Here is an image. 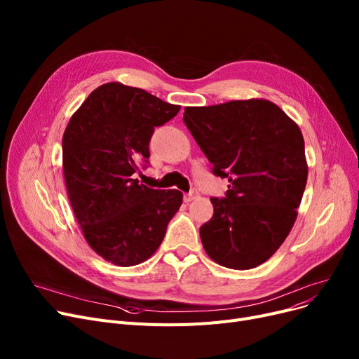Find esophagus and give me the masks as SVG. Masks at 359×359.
Here are the masks:
<instances>
[{
  "instance_id": "obj_1",
  "label": "esophagus",
  "mask_w": 359,
  "mask_h": 359,
  "mask_svg": "<svg viewBox=\"0 0 359 359\" xmlns=\"http://www.w3.org/2000/svg\"><path fill=\"white\" fill-rule=\"evenodd\" d=\"M195 198H198V192H196V191H191L189 194L184 195V202H191V201H194Z\"/></svg>"
}]
</instances>
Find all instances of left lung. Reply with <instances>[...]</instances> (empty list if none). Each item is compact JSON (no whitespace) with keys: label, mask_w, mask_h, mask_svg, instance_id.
Wrapping results in <instances>:
<instances>
[{"label":"left lung","mask_w":359,"mask_h":359,"mask_svg":"<svg viewBox=\"0 0 359 359\" xmlns=\"http://www.w3.org/2000/svg\"><path fill=\"white\" fill-rule=\"evenodd\" d=\"M183 122L212 173L230 182L224 198H211L214 215L199 230L205 252L230 269L262 265L290 234L306 189L298 125L263 99L186 107Z\"/></svg>","instance_id":"8db88e82"}]
</instances>
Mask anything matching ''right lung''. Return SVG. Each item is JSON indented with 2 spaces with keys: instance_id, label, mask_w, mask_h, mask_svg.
I'll use <instances>...</instances> for the list:
<instances>
[{
  "instance_id": "add662e5",
  "label": "right lung",
  "mask_w": 359,
  "mask_h": 359,
  "mask_svg": "<svg viewBox=\"0 0 359 359\" xmlns=\"http://www.w3.org/2000/svg\"><path fill=\"white\" fill-rule=\"evenodd\" d=\"M179 110L142 88L107 83L90 93L64 132V177L75 218L90 248L118 266L153 255L182 205V192L151 189L132 176L148 164L154 128Z\"/></svg>"
}]
</instances>
